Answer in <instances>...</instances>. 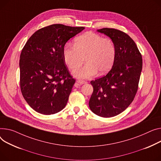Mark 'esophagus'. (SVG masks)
<instances>
[{"label":"esophagus","instance_id":"34e87169","mask_svg":"<svg viewBox=\"0 0 161 161\" xmlns=\"http://www.w3.org/2000/svg\"><path fill=\"white\" fill-rule=\"evenodd\" d=\"M77 83H78L80 84V85H82V84L87 83V82L86 81H84V80H78V81H77Z\"/></svg>","mask_w":161,"mask_h":161}]
</instances>
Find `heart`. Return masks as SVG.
<instances>
[{
    "label": "heart",
    "mask_w": 161,
    "mask_h": 161,
    "mask_svg": "<svg viewBox=\"0 0 161 161\" xmlns=\"http://www.w3.org/2000/svg\"><path fill=\"white\" fill-rule=\"evenodd\" d=\"M64 61L69 68L73 70L78 69L85 58L86 64L74 70L75 76L89 78L97 74L108 72L114 63L116 50L113 41L109 38L88 31L74 39V46L66 45L63 48Z\"/></svg>",
    "instance_id": "1"
}]
</instances>
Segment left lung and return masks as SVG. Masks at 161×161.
<instances>
[{
    "label": "left lung",
    "instance_id": "1",
    "mask_svg": "<svg viewBox=\"0 0 161 161\" xmlns=\"http://www.w3.org/2000/svg\"><path fill=\"white\" fill-rule=\"evenodd\" d=\"M97 31L111 39L116 56L110 71L91 81L93 92L89 105L94 114L109 118L123 112L133 101L138 91L142 59L134 41L124 32L108 28Z\"/></svg>",
    "mask_w": 161,
    "mask_h": 161
}]
</instances>
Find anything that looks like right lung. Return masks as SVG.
I'll list each match as a JSON object with an SVG mask.
<instances>
[{
  "label": "right lung",
  "mask_w": 161,
  "mask_h": 161,
  "mask_svg": "<svg viewBox=\"0 0 161 161\" xmlns=\"http://www.w3.org/2000/svg\"><path fill=\"white\" fill-rule=\"evenodd\" d=\"M61 24L36 31L20 56V87L31 108L42 114L61 111L67 105L74 84L64 61L66 42L84 30Z\"/></svg>",
  "instance_id": "1"
}]
</instances>
